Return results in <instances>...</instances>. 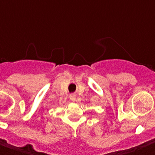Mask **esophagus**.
<instances>
[{"instance_id": "esophagus-1", "label": "esophagus", "mask_w": 155, "mask_h": 155, "mask_svg": "<svg viewBox=\"0 0 155 155\" xmlns=\"http://www.w3.org/2000/svg\"><path fill=\"white\" fill-rule=\"evenodd\" d=\"M70 99L72 101H75L76 100V96L75 95H73V94H72L71 96H70Z\"/></svg>"}]
</instances>
